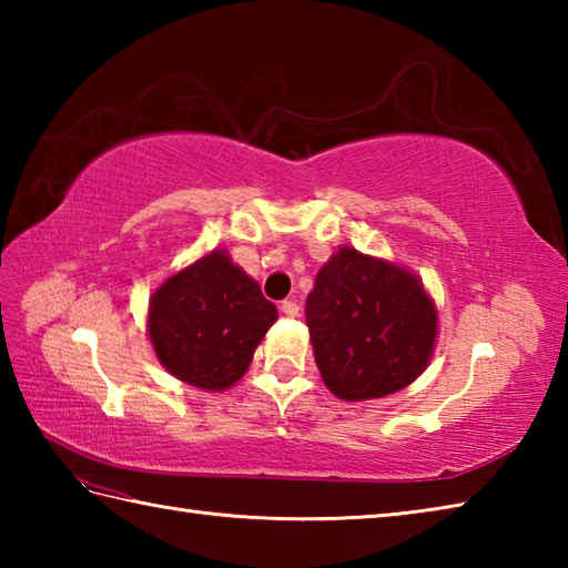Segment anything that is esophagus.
I'll use <instances>...</instances> for the list:
<instances>
[{"label": "esophagus", "instance_id": "34e87169", "mask_svg": "<svg viewBox=\"0 0 568 568\" xmlns=\"http://www.w3.org/2000/svg\"><path fill=\"white\" fill-rule=\"evenodd\" d=\"M281 312L285 317H297L300 315V305L295 303V300H285V303H281Z\"/></svg>", "mask_w": 568, "mask_h": 568}]
</instances>
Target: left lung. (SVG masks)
Listing matches in <instances>:
<instances>
[{"mask_svg": "<svg viewBox=\"0 0 568 568\" xmlns=\"http://www.w3.org/2000/svg\"><path fill=\"white\" fill-rule=\"evenodd\" d=\"M305 320L324 385L348 403L403 390L437 339V307L417 275L352 246L320 268Z\"/></svg>", "mask_w": 568, "mask_h": 568, "instance_id": "obj_1", "label": "left lung"}]
</instances>
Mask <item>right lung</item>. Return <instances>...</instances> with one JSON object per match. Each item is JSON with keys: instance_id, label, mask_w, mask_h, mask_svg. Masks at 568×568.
Masks as SVG:
<instances>
[{"instance_id": "1", "label": "right lung", "mask_w": 568, "mask_h": 568, "mask_svg": "<svg viewBox=\"0 0 568 568\" xmlns=\"http://www.w3.org/2000/svg\"><path fill=\"white\" fill-rule=\"evenodd\" d=\"M275 320V305L222 248L168 277L149 303L155 356L202 390L232 388Z\"/></svg>"}]
</instances>
